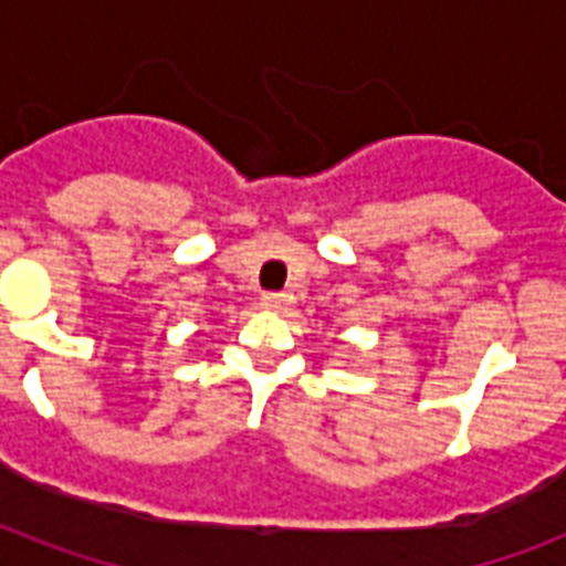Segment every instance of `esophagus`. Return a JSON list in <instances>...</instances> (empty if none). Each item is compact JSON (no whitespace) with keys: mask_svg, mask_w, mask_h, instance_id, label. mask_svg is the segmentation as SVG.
<instances>
[{"mask_svg":"<svg viewBox=\"0 0 566 566\" xmlns=\"http://www.w3.org/2000/svg\"><path fill=\"white\" fill-rule=\"evenodd\" d=\"M287 296L284 293H264V300H261V305H264L266 311H284L287 308Z\"/></svg>","mask_w":566,"mask_h":566,"instance_id":"obj_1","label":"esophagus"}]
</instances>
